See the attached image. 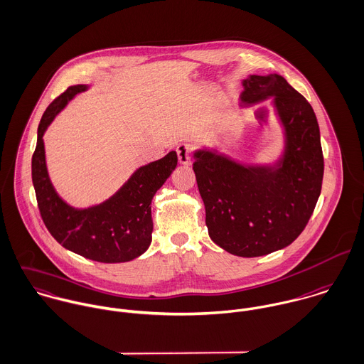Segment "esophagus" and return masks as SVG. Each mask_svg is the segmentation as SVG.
I'll return each mask as SVG.
<instances>
[{
  "label": "esophagus",
  "mask_w": 364,
  "mask_h": 364,
  "mask_svg": "<svg viewBox=\"0 0 364 364\" xmlns=\"http://www.w3.org/2000/svg\"><path fill=\"white\" fill-rule=\"evenodd\" d=\"M177 157H178V163L184 164V166H190L193 163L191 160V147L186 144L177 146Z\"/></svg>",
  "instance_id": "obj_1"
}]
</instances>
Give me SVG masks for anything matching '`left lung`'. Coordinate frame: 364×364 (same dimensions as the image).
Wrapping results in <instances>:
<instances>
[{"label":"left lung","instance_id":"obj_1","mask_svg":"<svg viewBox=\"0 0 364 364\" xmlns=\"http://www.w3.org/2000/svg\"><path fill=\"white\" fill-rule=\"evenodd\" d=\"M242 104L273 98L284 129L274 164H243L217 150L194 151V173L210 237L223 250L257 257L291 245L306 226L321 194L323 156L311 104L280 74L243 80Z\"/></svg>","mask_w":364,"mask_h":364}]
</instances>
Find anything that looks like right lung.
I'll list each match as a JSON object with an SVG mask.
<instances>
[{"instance_id":"1","label":"right lung","mask_w":364,"mask_h":364,"mask_svg":"<svg viewBox=\"0 0 364 364\" xmlns=\"http://www.w3.org/2000/svg\"><path fill=\"white\" fill-rule=\"evenodd\" d=\"M85 84L69 87L45 111L32 156V181L38 207L50 235L68 250L101 263L129 262L144 255L153 232L151 200L177 166L171 150L160 160L139 167L108 200L88 208H74L55 190L45 157L43 135L55 117Z\"/></svg>"}]
</instances>
